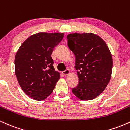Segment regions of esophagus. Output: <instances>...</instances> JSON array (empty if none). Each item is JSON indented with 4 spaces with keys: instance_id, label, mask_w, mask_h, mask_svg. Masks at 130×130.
Instances as JSON below:
<instances>
[{
    "instance_id": "34e87169",
    "label": "esophagus",
    "mask_w": 130,
    "mask_h": 130,
    "mask_svg": "<svg viewBox=\"0 0 130 130\" xmlns=\"http://www.w3.org/2000/svg\"><path fill=\"white\" fill-rule=\"evenodd\" d=\"M62 74H63V75H68V74H70V70L68 69H67L66 70H65V71H62Z\"/></svg>"
}]
</instances>
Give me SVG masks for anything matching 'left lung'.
I'll return each instance as SVG.
<instances>
[{
	"label": "left lung",
	"instance_id": "1",
	"mask_svg": "<svg viewBox=\"0 0 130 130\" xmlns=\"http://www.w3.org/2000/svg\"><path fill=\"white\" fill-rule=\"evenodd\" d=\"M76 57L79 84L72 92L81 100H90L103 92L111 78L112 57L106 43L92 33H73L67 37Z\"/></svg>",
	"mask_w": 130,
	"mask_h": 130
}]
</instances>
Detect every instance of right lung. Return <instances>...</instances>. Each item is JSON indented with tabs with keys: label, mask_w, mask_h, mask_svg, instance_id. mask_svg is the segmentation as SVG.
Masks as SVG:
<instances>
[{
	"label": "right lung",
	"mask_w": 130,
	"mask_h": 130,
	"mask_svg": "<svg viewBox=\"0 0 130 130\" xmlns=\"http://www.w3.org/2000/svg\"><path fill=\"white\" fill-rule=\"evenodd\" d=\"M63 36V33L34 34L24 41L16 54L15 74L19 86L35 100L50 96L60 79L51 55Z\"/></svg>",
	"instance_id": "right-lung-1"
}]
</instances>
